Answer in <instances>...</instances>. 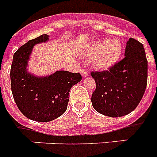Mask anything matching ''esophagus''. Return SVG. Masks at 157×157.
<instances>
[{
	"mask_svg": "<svg viewBox=\"0 0 157 157\" xmlns=\"http://www.w3.org/2000/svg\"><path fill=\"white\" fill-rule=\"evenodd\" d=\"M81 74L83 77H86V76H88V75H89V72H88L86 69H85V68H82V69L81 70Z\"/></svg>",
	"mask_w": 157,
	"mask_h": 157,
	"instance_id": "34e87169",
	"label": "esophagus"
}]
</instances>
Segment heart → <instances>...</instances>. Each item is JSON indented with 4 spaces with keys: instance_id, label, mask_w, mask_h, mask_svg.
Returning a JSON list of instances; mask_svg holds the SVG:
<instances>
[{
    "instance_id": "obj_1",
    "label": "heart",
    "mask_w": 157,
    "mask_h": 157,
    "mask_svg": "<svg viewBox=\"0 0 157 157\" xmlns=\"http://www.w3.org/2000/svg\"><path fill=\"white\" fill-rule=\"evenodd\" d=\"M122 52L123 44L118 39H99L89 43L83 56L91 58L97 69L107 70L118 62Z\"/></svg>"
}]
</instances>
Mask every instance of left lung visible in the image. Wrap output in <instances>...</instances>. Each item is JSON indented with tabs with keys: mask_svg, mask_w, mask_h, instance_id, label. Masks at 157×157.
I'll list each match as a JSON object with an SVG mask.
<instances>
[{
	"mask_svg": "<svg viewBox=\"0 0 157 157\" xmlns=\"http://www.w3.org/2000/svg\"><path fill=\"white\" fill-rule=\"evenodd\" d=\"M125 57L102 72H92L96 82L91 101L97 111L117 118L130 114L144 94L147 80V60L140 42L129 39Z\"/></svg>",
	"mask_w": 157,
	"mask_h": 157,
	"instance_id": "8db88e82",
	"label": "left lung"
}]
</instances>
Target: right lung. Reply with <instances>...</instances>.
Returning a JSON list of instances; mask_svg holds the SVG:
<instances>
[{"instance_id":"1","label":"right lung","mask_w":157,"mask_h":157,"mask_svg":"<svg viewBox=\"0 0 157 157\" xmlns=\"http://www.w3.org/2000/svg\"><path fill=\"white\" fill-rule=\"evenodd\" d=\"M49 35L42 34L25 43L14 53L10 70L11 90L20 111L31 120L50 122L66 111L69 91L81 81L80 73L57 71L46 76L28 72V61L34 45L46 43Z\"/></svg>"}]
</instances>
